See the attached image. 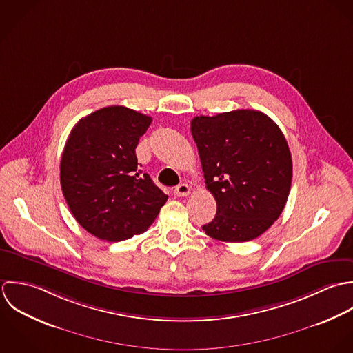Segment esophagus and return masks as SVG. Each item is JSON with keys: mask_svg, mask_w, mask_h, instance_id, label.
Returning a JSON list of instances; mask_svg holds the SVG:
<instances>
[{"mask_svg": "<svg viewBox=\"0 0 353 353\" xmlns=\"http://www.w3.org/2000/svg\"><path fill=\"white\" fill-rule=\"evenodd\" d=\"M191 192V188L188 184H179L176 188H174V195L176 196H187L190 195Z\"/></svg>", "mask_w": 353, "mask_h": 353, "instance_id": "1", "label": "esophagus"}]
</instances>
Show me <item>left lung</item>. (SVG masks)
Masks as SVG:
<instances>
[{"label":"left lung","mask_w":353,"mask_h":353,"mask_svg":"<svg viewBox=\"0 0 353 353\" xmlns=\"http://www.w3.org/2000/svg\"><path fill=\"white\" fill-rule=\"evenodd\" d=\"M206 187L216 202L208 236L250 241L279 219L289 196L292 157L280 127L258 110L240 109L191 121Z\"/></svg>","instance_id":"left-lung-1"}]
</instances>
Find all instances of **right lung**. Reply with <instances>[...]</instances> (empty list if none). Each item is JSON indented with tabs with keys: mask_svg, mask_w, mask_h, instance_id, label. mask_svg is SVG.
<instances>
[{
	"mask_svg": "<svg viewBox=\"0 0 353 353\" xmlns=\"http://www.w3.org/2000/svg\"><path fill=\"white\" fill-rule=\"evenodd\" d=\"M151 117L125 106H108L72 128L60 180L74 219L92 236L123 241L141 234L166 203L165 195L141 174L135 148Z\"/></svg>",
	"mask_w": 353,
	"mask_h": 353,
	"instance_id": "1",
	"label": "right lung"
}]
</instances>
